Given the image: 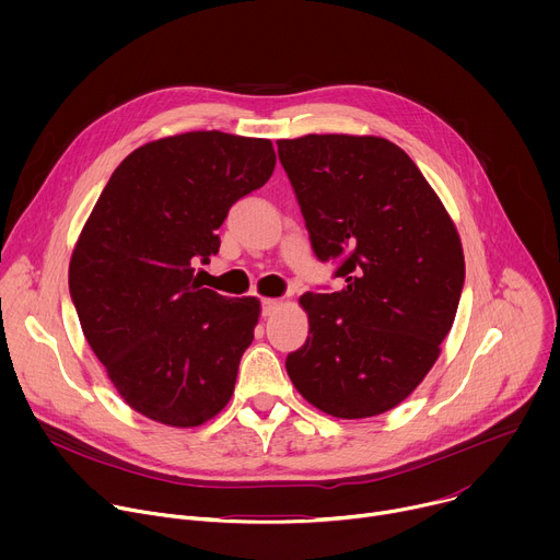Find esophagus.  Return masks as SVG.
<instances>
[{
	"label": "esophagus",
	"instance_id": "obj_1",
	"mask_svg": "<svg viewBox=\"0 0 560 560\" xmlns=\"http://www.w3.org/2000/svg\"><path fill=\"white\" fill-rule=\"evenodd\" d=\"M281 307H283V301H281V299H261V312H264V316H272V314H277Z\"/></svg>",
	"mask_w": 560,
	"mask_h": 560
}]
</instances>
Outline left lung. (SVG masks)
<instances>
[{
  "label": "left lung",
  "mask_w": 560,
  "mask_h": 560,
  "mask_svg": "<svg viewBox=\"0 0 560 560\" xmlns=\"http://www.w3.org/2000/svg\"><path fill=\"white\" fill-rule=\"evenodd\" d=\"M318 261L339 292H305L307 341L285 370L307 404L337 419L398 406L441 354L463 281L458 232L412 159L387 139H279Z\"/></svg>",
  "instance_id": "left-lung-1"
}]
</instances>
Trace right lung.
<instances>
[{"mask_svg": "<svg viewBox=\"0 0 560 560\" xmlns=\"http://www.w3.org/2000/svg\"><path fill=\"white\" fill-rule=\"evenodd\" d=\"M270 139L184 132L130 152L100 195L68 268L84 337L124 401L173 428L217 417L255 339L259 299L201 288L232 203L272 175Z\"/></svg>", "mask_w": 560, "mask_h": 560, "instance_id": "obj_1", "label": "right lung"}]
</instances>
